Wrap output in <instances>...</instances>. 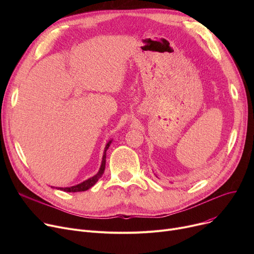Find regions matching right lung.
Instances as JSON below:
<instances>
[{"mask_svg": "<svg viewBox=\"0 0 254 254\" xmlns=\"http://www.w3.org/2000/svg\"><path fill=\"white\" fill-rule=\"evenodd\" d=\"M111 144V141L108 142V144L106 145L105 147V152H104V155H103V161H102V165H101V168H100V171L98 172V174L95 175L93 177L83 181L82 183L80 184H77L75 186H71V188H64V189H60L61 190H64V191H66V192H78V191H85L87 190L88 189H90L92 185H95L97 183V181L102 177L103 173L105 171V165H106V150L109 148V146Z\"/></svg>", "mask_w": 254, "mask_h": 254, "instance_id": "obj_1", "label": "right lung"}]
</instances>
